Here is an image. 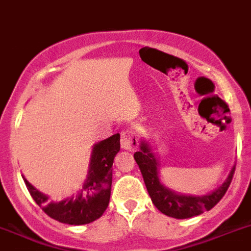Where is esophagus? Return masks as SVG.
Wrapping results in <instances>:
<instances>
[{
  "mask_svg": "<svg viewBox=\"0 0 251 251\" xmlns=\"http://www.w3.org/2000/svg\"><path fill=\"white\" fill-rule=\"evenodd\" d=\"M138 138L132 129H126L121 132V148L125 151H134L138 147Z\"/></svg>",
  "mask_w": 251,
  "mask_h": 251,
  "instance_id": "1",
  "label": "esophagus"
}]
</instances>
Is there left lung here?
<instances>
[{"mask_svg":"<svg viewBox=\"0 0 251 251\" xmlns=\"http://www.w3.org/2000/svg\"><path fill=\"white\" fill-rule=\"evenodd\" d=\"M139 147H140V151H136L134 158L140 168L149 197L159 212L172 218L185 220L194 216H199L205 210L212 209L226 194L232 181L235 165L231 168L226 180L210 193L204 194V195L176 193L162 182L161 172H159V167H161L159 159H158V154L154 151L155 147H153L151 140L142 139Z\"/></svg>","mask_w":251,"mask_h":251,"instance_id":"1","label":"left lung"}]
</instances>
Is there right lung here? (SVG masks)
Masks as SVG:
<instances>
[{"label": "right lung", "mask_w": 251, "mask_h": 251, "mask_svg": "<svg viewBox=\"0 0 251 251\" xmlns=\"http://www.w3.org/2000/svg\"><path fill=\"white\" fill-rule=\"evenodd\" d=\"M119 151L120 134L96 143L92 147L88 174L81 189L60 201H50V197L33 186L24 175L23 180L35 203L50 218L74 226L86 225L98 220L108 207L113 159Z\"/></svg>", "instance_id": "right-lung-1"}]
</instances>
